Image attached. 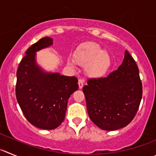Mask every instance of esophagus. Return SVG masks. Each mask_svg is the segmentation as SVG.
Here are the masks:
<instances>
[{"label":"esophagus","instance_id":"obj_1","mask_svg":"<svg viewBox=\"0 0 156 156\" xmlns=\"http://www.w3.org/2000/svg\"><path fill=\"white\" fill-rule=\"evenodd\" d=\"M78 83H79V87L80 89H82L84 85V80L83 79H80L78 81Z\"/></svg>","mask_w":156,"mask_h":156}]
</instances>
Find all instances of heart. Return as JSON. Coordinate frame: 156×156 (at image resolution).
<instances>
[{
  "instance_id": "1",
  "label": "heart",
  "mask_w": 156,
  "mask_h": 156,
  "mask_svg": "<svg viewBox=\"0 0 156 156\" xmlns=\"http://www.w3.org/2000/svg\"><path fill=\"white\" fill-rule=\"evenodd\" d=\"M73 60L80 66H85L86 74L93 79L103 77L111 65L110 54L92 41L83 43L77 47L73 53ZM67 63L70 67H75L72 60H68Z\"/></svg>"
}]
</instances>
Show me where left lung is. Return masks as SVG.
Here are the masks:
<instances>
[{"label":"left lung","instance_id":"8db88e82","mask_svg":"<svg viewBox=\"0 0 156 156\" xmlns=\"http://www.w3.org/2000/svg\"><path fill=\"white\" fill-rule=\"evenodd\" d=\"M90 119L103 130L126 126L134 119L142 96L136 61L127 50L123 61L106 77L90 79L83 88Z\"/></svg>","mask_w":156,"mask_h":156}]
</instances>
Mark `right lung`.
I'll return each mask as SVG.
<instances>
[{
	"mask_svg": "<svg viewBox=\"0 0 156 156\" xmlns=\"http://www.w3.org/2000/svg\"><path fill=\"white\" fill-rule=\"evenodd\" d=\"M53 45V39L41 38L26 51L17 71L16 97L28 122L42 129H54L64 120L68 99L79 88L76 76L44 71L36 53Z\"/></svg>",
	"mask_w": 156,
	"mask_h": 156,
	"instance_id": "obj_1",
	"label": "right lung"
}]
</instances>
